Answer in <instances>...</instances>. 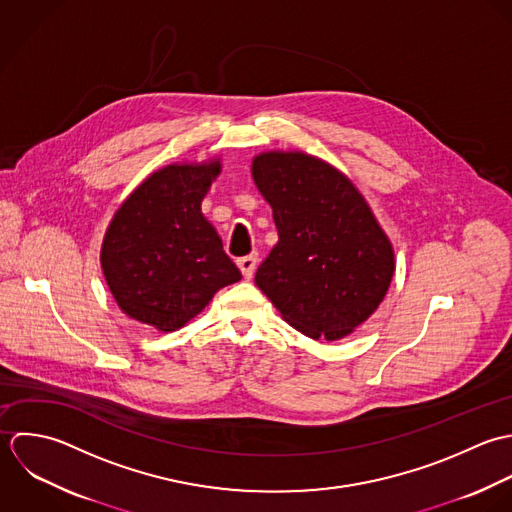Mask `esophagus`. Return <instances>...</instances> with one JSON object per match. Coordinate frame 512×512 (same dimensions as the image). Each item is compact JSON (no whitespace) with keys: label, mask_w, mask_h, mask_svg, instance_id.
<instances>
[{"label":"esophagus","mask_w":512,"mask_h":512,"mask_svg":"<svg viewBox=\"0 0 512 512\" xmlns=\"http://www.w3.org/2000/svg\"><path fill=\"white\" fill-rule=\"evenodd\" d=\"M257 263H259L257 253H251V255H247V257H241V259L237 261V265H239V269H241V273H243L245 279H251V277H253Z\"/></svg>","instance_id":"obj_1"}]
</instances>
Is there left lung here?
Returning a JSON list of instances; mask_svg holds the SVG:
<instances>
[{
	"label": "left lung",
	"mask_w": 512,
	"mask_h": 512,
	"mask_svg": "<svg viewBox=\"0 0 512 512\" xmlns=\"http://www.w3.org/2000/svg\"><path fill=\"white\" fill-rule=\"evenodd\" d=\"M251 174L279 231L257 269V287L308 338L348 336L392 283L388 235L356 186L320 158L263 152L253 158Z\"/></svg>",
	"instance_id": "8db88e82"
}]
</instances>
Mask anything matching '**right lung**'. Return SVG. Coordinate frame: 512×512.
<instances>
[{
  "label": "right lung",
  "instance_id": "right-lung-1",
  "mask_svg": "<svg viewBox=\"0 0 512 512\" xmlns=\"http://www.w3.org/2000/svg\"><path fill=\"white\" fill-rule=\"evenodd\" d=\"M219 160L170 164L116 209L101 249L106 285L130 318L174 332L241 279L202 213Z\"/></svg>",
  "mask_w": 512,
  "mask_h": 512
}]
</instances>
